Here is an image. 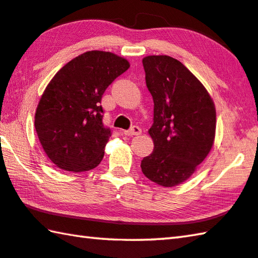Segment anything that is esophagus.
<instances>
[{"label":"esophagus","mask_w":258,"mask_h":258,"mask_svg":"<svg viewBox=\"0 0 258 258\" xmlns=\"http://www.w3.org/2000/svg\"><path fill=\"white\" fill-rule=\"evenodd\" d=\"M141 133H142V131L139 127V126H133L132 128L125 131L124 132V134L128 135V137H133V135H140Z\"/></svg>","instance_id":"1"}]
</instances>
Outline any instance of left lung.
<instances>
[{
	"label": "left lung",
	"mask_w": 258,
	"mask_h": 258,
	"mask_svg": "<svg viewBox=\"0 0 258 258\" xmlns=\"http://www.w3.org/2000/svg\"><path fill=\"white\" fill-rule=\"evenodd\" d=\"M154 99V124L148 133L154 151L141 161L150 181L171 187L186 181L211 152L216 110L211 94L180 61L168 55L142 59Z\"/></svg>",
	"instance_id": "obj_1"
}]
</instances>
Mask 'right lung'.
<instances>
[{
  "label": "right lung",
  "mask_w": 258,
  "mask_h": 258,
  "mask_svg": "<svg viewBox=\"0 0 258 258\" xmlns=\"http://www.w3.org/2000/svg\"><path fill=\"white\" fill-rule=\"evenodd\" d=\"M130 68L125 58L87 51L67 62L45 87L35 112L43 150L56 167L80 173L102 160L110 130L102 124V95Z\"/></svg>",
  "instance_id": "1"
}]
</instances>
